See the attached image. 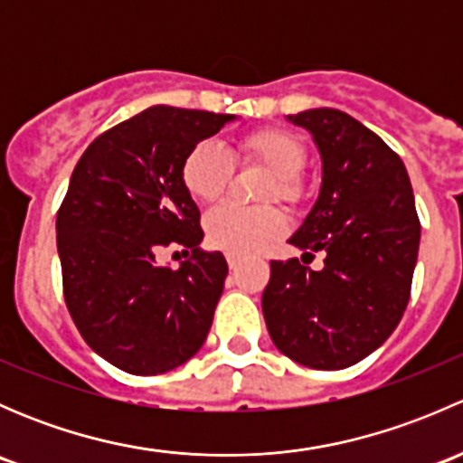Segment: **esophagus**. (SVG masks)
Instances as JSON below:
<instances>
[{
  "mask_svg": "<svg viewBox=\"0 0 463 463\" xmlns=\"http://www.w3.org/2000/svg\"><path fill=\"white\" fill-rule=\"evenodd\" d=\"M226 261H228V266H231V269H237V266L241 264V258H240V255H235V253H228Z\"/></svg>",
  "mask_w": 463,
  "mask_h": 463,
  "instance_id": "1",
  "label": "esophagus"
}]
</instances>
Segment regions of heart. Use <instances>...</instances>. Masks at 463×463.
<instances>
[{"label":"heart","instance_id":"b5f03b06","mask_svg":"<svg viewBox=\"0 0 463 463\" xmlns=\"http://www.w3.org/2000/svg\"><path fill=\"white\" fill-rule=\"evenodd\" d=\"M258 163L270 172L261 199L296 203L302 197V170L307 165V145L291 129L264 128L246 134L231 152L213 141H202L185 154L181 181L190 197L199 203H213L226 193L235 165ZM284 214L275 205L237 208L219 205L205 217V240L213 249L235 255L258 253L284 232Z\"/></svg>","mask_w":463,"mask_h":463}]
</instances>
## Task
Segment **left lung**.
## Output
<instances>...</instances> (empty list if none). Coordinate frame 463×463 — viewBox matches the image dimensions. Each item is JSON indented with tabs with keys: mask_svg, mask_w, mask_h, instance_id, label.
I'll return each mask as SVG.
<instances>
[{
	"mask_svg": "<svg viewBox=\"0 0 463 463\" xmlns=\"http://www.w3.org/2000/svg\"><path fill=\"white\" fill-rule=\"evenodd\" d=\"M288 118L314 134L322 156L320 197L288 244L326 258L320 270L298 258L270 261L261 311L284 356L345 370L403 318L421 223L403 161L372 129L326 107Z\"/></svg>",
	"mask_w": 463,
	"mask_h": 463,
	"instance_id": "1",
	"label": "left lung"
}]
</instances>
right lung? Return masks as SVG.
Wrapping results in <instances>:
<instances>
[{
    "label": "right lung",
    "mask_w": 463,
    "mask_h": 463,
    "mask_svg": "<svg viewBox=\"0 0 463 463\" xmlns=\"http://www.w3.org/2000/svg\"><path fill=\"white\" fill-rule=\"evenodd\" d=\"M228 120L149 107L102 132L69 181L55 222L64 302L89 347L128 374L184 365L213 325L228 264L199 249L202 214L181 163ZM170 243L189 255L179 269L156 261Z\"/></svg>",
    "instance_id": "add662e5"
}]
</instances>
